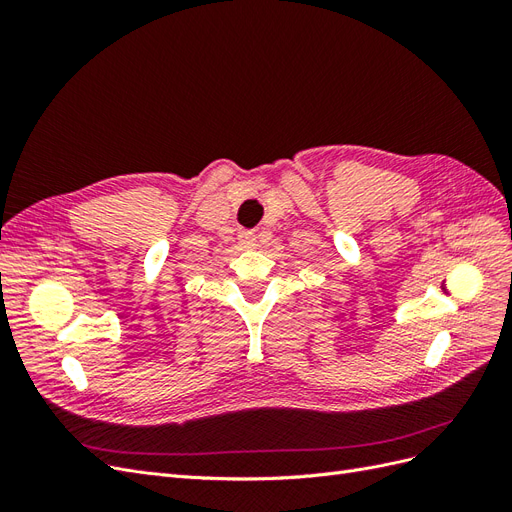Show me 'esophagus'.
<instances>
[{
    "instance_id": "obj_1",
    "label": "esophagus",
    "mask_w": 512,
    "mask_h": 512,
    "mask_svg": "<svg viewBox=\"0 0 512 512\" xmlns=\"http://www.w3.org/2000/svg\"><path fill=\"white\" fill-rule=\"evenodd\" d=\"M239 243H241V247H247V250H250V247L256 245V235L254 232L243 230V232H239Z\"/></svg>"
}]
</instances>
